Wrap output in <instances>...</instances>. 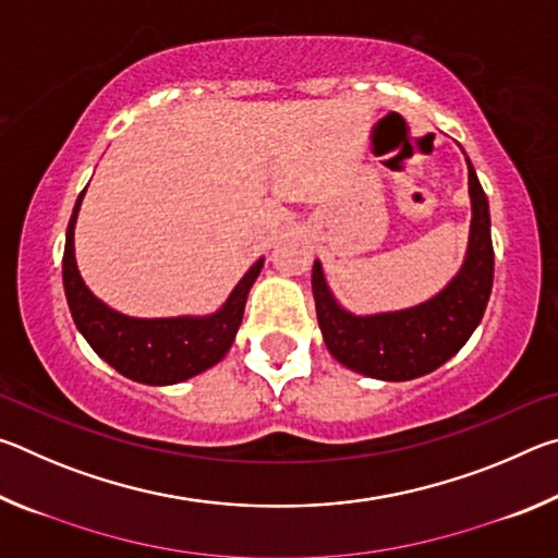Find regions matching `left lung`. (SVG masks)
<instances>
[{
  "instance_id": "obj_1",
  "label": "left lung",
  "mask_w": 558,
  "mask_h": 558,
  "mask_svg": "<svg viewBox=\"0 0 558 558\" xmlns=\"http://www.w3.org/2000/svg\"><path fill=\"white\" fill-rule=\"evenodd\" d=\"M468 162L470 239L465 260L450 282L426 302L391 313L354 315L329 290L323 263L313 266V295L323 339L339 364L381 381H411L456 356L485 315L495 278L489 204Z\"/></svg>"
}]
</instances>
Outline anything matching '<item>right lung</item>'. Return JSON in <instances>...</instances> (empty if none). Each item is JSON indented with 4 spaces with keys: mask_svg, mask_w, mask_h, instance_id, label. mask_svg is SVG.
Wrapping results in <instances>:
<instances>
[{
    "mask_svg": "<svg viewBox=\"0 0 558 558\" xmlns=\"http://www.w3.org/2000/svg\"><path fill=\"white\" fill-rule=\"evenodd\" d=\"M83 196H86V189L73 206L69 231H65L63 290L73 323L86 337L93 352L128 379L149 386L186 381L219 364L239 332L245 300H248L253 282L260 276L263 258L253 263L223 305L211 315L153 319L122 315L93 295L81 278L78 263H75L73 231Z\"/></svg>",
    "mask_w": 558,
    "mask_h": 558,
    "instance_id": "add662e5",
    "label": "right lung"
}]
</instances>
